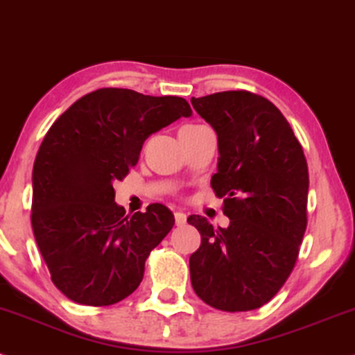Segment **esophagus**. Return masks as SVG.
<instances>
[{"label":"esophagus","instance_id":"34e87169","mask_svg":"<svg viewBox=\"0 0 355 355\" xmlns=\"http://www.w3.org/2000/svg\"><path fill=\"white\" fill-rule=\"evenodd\" d=\"M175 223L177 226H183L187 223V215L183 211H175Z\"/></svg>","mask_w":355,"mask_h":355}]
</instances>
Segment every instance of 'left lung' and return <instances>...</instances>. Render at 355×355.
I'll return each mask as SVG.
<instances>
[{"instance_id":"8db88e82","label":"left lung","mask_w":355,"mask_h":355,"mask_svg":"<svg viewBox=\"0 0 355 355\" xmlns=\"http://www.w3.org/2000/svg\"><path fill=\"white\" fill-rule=\"evenodd\" d=\"M218 135L211 189L228 228L189 216L202 234L190 256L196 296L226 313L266 304L291 275L307 226L309 173L300 140L272 102L248 91L191 97Z\"/></svg>"}]
</instances>
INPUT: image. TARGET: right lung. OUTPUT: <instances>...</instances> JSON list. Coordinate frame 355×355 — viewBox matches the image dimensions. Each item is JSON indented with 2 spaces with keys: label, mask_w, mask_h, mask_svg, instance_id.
Segmentation results:
<instances>
[{
  "label": "right lung",
  "mask_w": 355,
  "mask_h": 355,
  "mask_svg": "<svg viewBox=\"0 0 355 355\" xmlns=\"http://www.w3.org/2000/svg\"><path fill=\"white\" fill-rule=\"evenodd\" d=\"M191 109L183 97L104 87L55 121L33 166L31 225L55 288L85 306H110L139 288L173 213L160 203L125 215L112 183L139 162L148 135Z\"/></svg>",
  "instance_id": "add662e5"
}]
</instances>
